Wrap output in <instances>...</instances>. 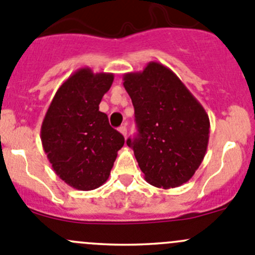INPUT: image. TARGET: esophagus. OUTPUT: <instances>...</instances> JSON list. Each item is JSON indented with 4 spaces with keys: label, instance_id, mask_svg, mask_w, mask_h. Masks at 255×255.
Listing matches in <instances>:
<instances>
[{
    "label": "esophagus",
    "instance_id": "1",
    "mask_svg": "<svg viewBox=\"0 0 255 255\" xmlns=\"http://www.w3.org/2000/svg\"><path fill=\"white\" fill-rule=\"evenodd\" d=\"M118 130H120V132L122 133L125 137H127V127H126V126H122V127H120V128H118Z\"/></svg>",
    "mask_w": 255,
    "mask_h": 255
}]
</instances>
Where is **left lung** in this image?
I'll return each mask as SVG.
<instances>
[{
	"instance_id": "8db88e82",
	"label": "left lung",
	"mask_w": 255,
	"mask_h": 255,
	"mask_svg": "<svg viewBox=\"0 0 255 255\" xmlns=\"http://www.w3.org/2000/svg\"><path fill=\"white\" fill-rule=\"evenodd\" d=\"M134 107L137 137L127 139L144 179L163 189L181 186L204 160L210 120L202 105L173 71L150 61L123 76Z\"/></svg>"
}]
</instances>
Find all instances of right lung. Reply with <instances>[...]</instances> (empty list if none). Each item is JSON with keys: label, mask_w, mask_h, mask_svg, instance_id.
Segmentation results:
<instances>
[{"label": "right lung", "mask_w": 255, "mask_h": 255, "mask_svg": "<svg viewBox=\"0 0 255 255\" xmlns=\"http://www.w3.org/2000/svg\"><path fill=\"white\" fill-rule=\"evenodd\" d=\"M113 74L79 69L56 91L40 128V139L55 174L81 191L109 179L125 138L99 110Z\"/></svg>", "instance_id": "obj_1"}]
</instances>
